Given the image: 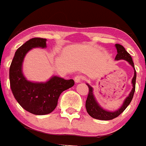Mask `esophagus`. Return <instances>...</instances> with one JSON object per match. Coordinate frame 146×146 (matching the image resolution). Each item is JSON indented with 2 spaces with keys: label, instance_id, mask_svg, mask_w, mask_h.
Here are the masks:
<instances>
[{
  "label": "esophagus",
  "instance_id": "34e87169",
  "mask_svg": "<svg viewBox=\"0 0 146 146\" xmlns=\"http://www.w3.org/2000/svg\"><path fill=\"white\" fill-rule=\"evenodd\" d=\"M82 80H83V77L80 75H77L74 77V81L76 82H80Z\"/></svg>",
  "mask_w": 146,
  "mask_h": 146
}]
</instances>
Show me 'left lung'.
Masks as SVG:
<instances>
[{"label": "left lung", "mask_w": 146, "mask_h": 146, "mask_svg": "<svg viewBox=\"0 0 146 146\" xmlns=\"http://www.w3.org/2000/svg\"><path fill=\"white\" fill-rule=\"evenodd\" d=\"M115 47H116L117 49V52H118V54L116 55L115 58V59L116 60H126V61L128 62L129 64L134 68L135 73H134V77L132 78V80H131V83H132L133 88H132V90H131V91L130 92L129 95L126 98V99H125L124 102H123V105H122L119 109L115 110V111L110 112L104 110L99 104H98L96 99L94 97V94H93V88L91 87V86H89L88 84H87V86H88L89 91L88 94L87 99H86V110H87L88 113L92 118H96V119L103 120V121H108V120H112L113 119V118L118 117V115L123 113L125 110V109L128 107V105L130 104V102H131V99L133 98L134 94H135L137 74L136 71H135V66H134L133 60H132V58H131L130 54L126 52V50H125V48L122 46V45L119 44H115Z\"/></svg>", "instance_id": "obj_1"}]
</instances>
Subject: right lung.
<instances>
[{
	"label": "right lung",
	"mask_w": 146,
	"mask_h": 146,
	"mask_svg": "<svg viewBox=\"0 0 146 146\" xmlns=\"http://www.w3.org/2000/svg\"><path fill=\"white\" fill-rule=\"evenodd\" d=\"M46 38H33L17 50L9 69V80L12 94L20 106L34 115L52 113L58 104L60 94L74 85L73 80L53 76L46 82H33L25 79L22 66L25 55L35 47L45 48Z\"/></svg>",
	"instance_id": "add662e5"
}]
</instances>
